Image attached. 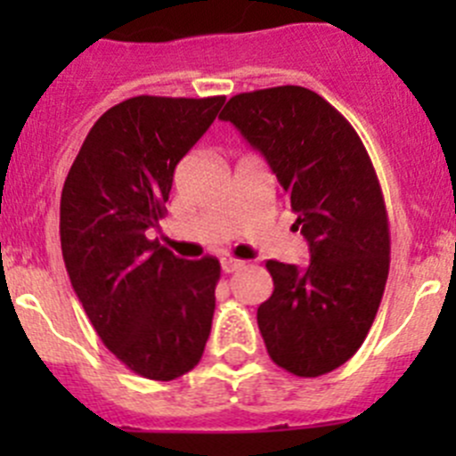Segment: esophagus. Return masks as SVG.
Listing matches in <instances>:
<instances>
[{
	"label": "esophagus",
	"instance_id": "1",
	"mask_svg": "<svg viewBox=\"0 0 456 456\" xmlns=\"http://www.w3.org/2000/svg\"><path fill=\"white\" fill-rule=\"evenodd\" d=\"M220 266H223L224 273H233V271L242 269V266H245V262L236 260V257H232V256H224V257H220Z\"/></svg>",
	"mask_w": 456,
	"mask_h": 456
}]
</instances>
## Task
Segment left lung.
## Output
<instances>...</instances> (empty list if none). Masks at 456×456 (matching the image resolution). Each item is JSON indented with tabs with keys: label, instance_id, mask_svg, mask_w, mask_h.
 Listing matches in <instances>:
<instances>
[{
	"label": "left lung",
	"instance_id": "8db88e82",
	"mask_svg": "<svg viewBox=\"0 0 456 456\" xmlns=\"http://www.w3.org/2000/svg\"><path fill=\"white\" fill-rule=\"evenodd\" d=\"M220 118L265 156L309 242L305 269L266 260L273 293L257 306L266 351L293 375H326L362 346L388 278V216L369 151L329 101L300 86L242 92Z\"/></svg>",
	"mask_w": 456,
	"mask_h": 456
}]
</instances>
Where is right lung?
I'll list each match as a JSON object with an SVG mask.
<instances>
[{
    "label": "right lung",
    "mask_w": 456,
    "mask_h": 456,
    "mask_svg": "<svg viewBox=\"0 0 456 456\" xmlns=\"http://www.w3.org/2000/svg\"><path fill=\"white\" fill-rule=\"evenodd\" d=\"M223 103L132 96L92 126L63 183L59 233L72 289L101 342L147 379L190 372L209 338L220 262L178 257L145 233Z\"/></svg>",
    "instance_id": "obj_1"
}]
</instances>
